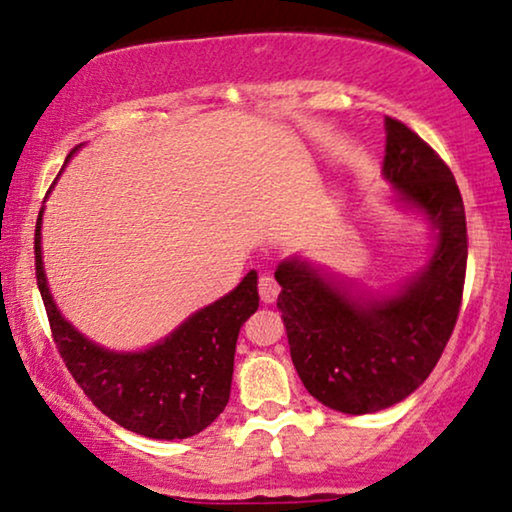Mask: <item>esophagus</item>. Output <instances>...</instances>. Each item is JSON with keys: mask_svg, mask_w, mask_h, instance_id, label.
I'll return each instance as SVG.
<instances>
[{"mask_svg": "<svg viewBox=\"0 0 512 512\" xmlns=\"http://www.w3.org/2000/svg\"><path fill=\"white\" fill-rule=\"evenodd\" d=\"M257 288H260V297H262L264 304L276 302L278 292H281V288H278V283L271 276H260V283H257Z\"/></svg>", "mask_w": 512, "mask_h": 512, "instance_id": "34e87169", "label": "esophagus"}]
</instances>
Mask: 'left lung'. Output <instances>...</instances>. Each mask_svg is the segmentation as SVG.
Wrapping results in <instances>:
<instances>
[{
  "label": "left lung",
  "instance_id": "1",
  "mask_svg": "<svg viewBox=\"0 0 512 512\" xmlns=\"http://www.w3.org/2000/svg\"><path fill=\"white\" fill-rule=\"evenodd\" d=\"M384 124L381 175L400 208L431 224L428 262L374 292L297 255L276 269L299 379L318 403L344 414L386 410L424 384L452 337L466 278V213L452 170L398 119Z\"/></svg>",
  "mask_w": 512,
  "mask_h": 512
}]
</instances>
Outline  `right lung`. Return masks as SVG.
Here are the masks:
<instances>
[{
  "label": "right lung",
  "instance_id": "obj_1",
  "mask_svg": "<svg viewBox=\"0 0 512 512\" xmlns=\"http://www.w3.org/2000/svg\"><path fill=\"white\" fill-rule=\"evenodd\" d=\"M42 215L44 208L34 229L37 285L53 342L74 381L102 414L145 438L182 440L208 428L229 403L238 332L260 306L257 271L161 342L142 351H112L81 335L53 302L42 260Z\"/></svg>",
  "mask_w": 512,
  "mask_h": 512
}]
</instances>
